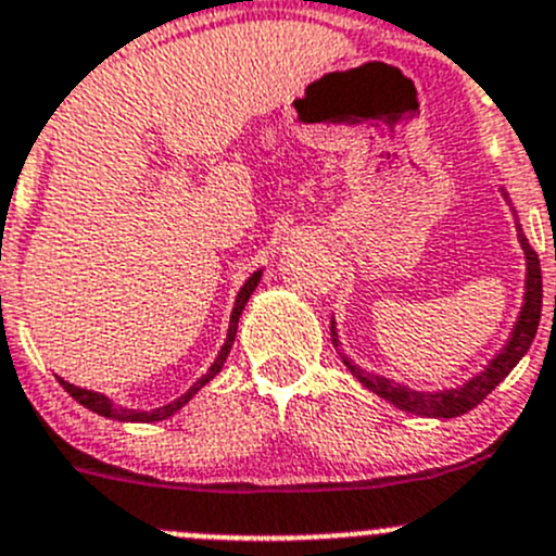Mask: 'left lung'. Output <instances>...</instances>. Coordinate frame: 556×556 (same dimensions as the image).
<instances>
[{
	"label": "left lung",
	"mask_w": 556,
	"mask_h": 556,
	"mask_svg": "<svg viewBox=\"0 0 556 556\" xmlns=\"http://www.w3.org/2000/svg\"><path fill=\"white\" fill-rule=\"evenodd\" d=\"M507 200V191H502ZM510 202V200H507ZM518 227V243L523 249V257H527V285H523V304L521 313H518L516 326H513L510 337H507L505 349L494 356V359L485 365V370L477 372L475 378H469L466 383L455 389H442V392H417L412 387H403V383L392 381V378H383L378 372L362 370L359 365L349 359L345 354L342 356V365L349 367L351 372L356 376V381L365 383L370 392H376L378 397L389 401L395 408L408 414H419V417H435V419H453L460 417V414L471 412L477 403H482L485 397L510 376L513 367L521 362V356L527 354L532 340L538 334V324H541V307H543V277H541V261H538V252L529 247L527 236L521 232V225L516 222ZM556 307V302H554ZM331 342H334V349L340 351V340H337V329L334 320H331Z\"/></svg>",
	"instance_id": "1"
}]
</instances>
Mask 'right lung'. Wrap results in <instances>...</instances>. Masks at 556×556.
<instances>
[{"label": "right lung", "instance_id": "add662e5", "mask_svg": "<svg viewBox=\"0 0 556 556\" xmlns=\"http://www.w3.org/2000/svg\"><path fill=\"white\" fill-rule=\"evenodd\" d=\"M261 277H263V271H254L252 277H249L247 282H243V288L238 290V295H236V304H232V315H230V329H227V340H225V345H222V351H219V354H216L214 365L207 367V372H205V376H200V378H197V381L191 383L189 389H186L184 395H180V397H175V401H169L167 406L150 408V412H139V408H126V406H117V403H112V401H109L106 395H101V392H92V389H81V387H74V383H67L65 378H56V381L62 383V389H65L67 395L74 397L76 403H81V406H85V408H90V412L101 414V417H106V419H117V422H159V419H169V417H173L175 412H180V408H184L186 403H189L191 397H194L197 392H200V389L205 387V383L211 381V378H214L216 372L222 370V367H225V359H227V354H230L232 342H236L238 318H241L243 307H247V302H249V295L254 293V288H257V282H261Z\"/></svg>", "mask_w": 556, "mask_h": 556}]
</instances>
